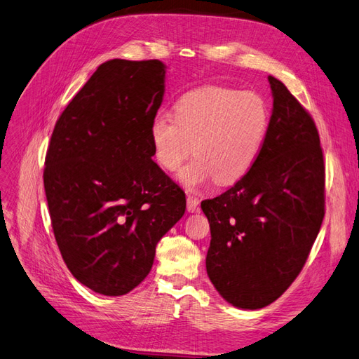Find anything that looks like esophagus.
Instances as JSON below:
<instances>
[{
	"mask_svg": "<svg viewBox=\"0 0 359 359\" xmlns=\"http://www.w3.org/2000/svg\"><path fill=\"white\" fill-rule=\"evenodd\" d=\"M187 209H188V212H197V210L200 209V200L192 197V196H188L187 197Z\"/></svg>",
	"mask_w": 359,
	"mask_h": 359,
	"instance_id": "1",
	"label": "esophagus"
}]
</instances>
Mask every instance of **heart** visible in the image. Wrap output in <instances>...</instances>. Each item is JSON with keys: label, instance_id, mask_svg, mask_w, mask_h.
Listing matches in <instances>:
<instances>
[{"label": "heart", "instance_id": "obj_1", "mask_svg": "<svg viewBox=\"0 0 359 359\" xmlns=\"http://www.w3.org/2000/svg\"><path fill=\"white\" fill-rule=\"evenodd\" d=\"M270 109L253 90L205 86L188 92L174 106V118L151 119L154 161L174 171L194 150L197 154L177 174L189 189L215 179L232 185L258 161L267 140Z\"/></svg>", "mask_w": 359, "mask_h": 359}]
</instances>
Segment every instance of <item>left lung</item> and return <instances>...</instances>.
I'll return each mask as SVG.
<instances>
[{
  "label": "left lung",
  "instance_id": "8db88e82",
  "mask_svg": "<svg viewBox=\"0 0 359 359\" xmlns=\"http://www.w3.org/2000/svg\"><path fill=\"white\" fill-rule=\"evenodd\" d=\"M273 114L253 168L201 201L210 226L206 271L231 305L261 309L288 290L325 217V162L314 119L269 76Z\"/></svg>",
  "mask_w": 359,
  "mask_h": 359
}]
</instances>
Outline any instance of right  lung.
<instances>
[{"label": "right lung", "instance_id": "1", "mask_svg": "<svg viewBox=\"0 0 359 359\" xmlns=\"http://www.w3.org/2000/svg\"><path fill=\"white\" fill-rule=\"evenodd\" d=\"M161 60L101 63L59 116L43 188L54 238L85 287L124 296L150 273L156 244L185 214V192L153 158Z\"/></svg>", "mask_w": 359, "mask_h": 359}]
</instances>
